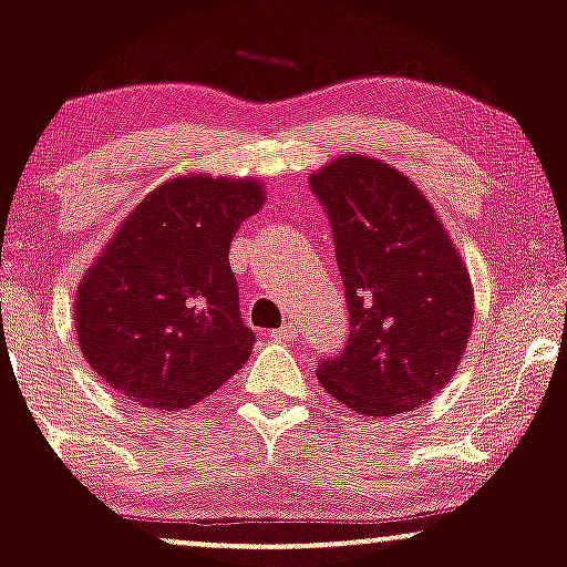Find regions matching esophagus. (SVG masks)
<instances>
[{
	"instance_id": "esophagus-1",
	"label": "esophagus",
	"mask_w": 567,
	"mask_h": 567,
	"mask_svg": "<svg viewBox=\"0 0 567 567\" xmlns=\"http://www.w3.org/2000/svg\"><path fill=\"white\" fill-rule=\"evenodd\" d=\"M269 338H271V341H279V343H288V341H292V338H296V324H292V322H288V324H282V328L271 330V333H269Z\"/></svg>"
}]
</instances>
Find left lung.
<instances>
[{"label":"left lung","instance_id":"1","mask_svg":"<svg viewBox=\"0 0 567 567\" xmlns=\"http://www.w3.org/2000/svg\"><path fill=\"white\" fill-rule=\"evenodd\" d=\"M336 237L351 333L317 368L322 389L368 419L426 405L453 379L474 328V288L432 202L368 154L309 175Z\"/></svg>","mask_w":567,"mask_h":567}]
</instances>
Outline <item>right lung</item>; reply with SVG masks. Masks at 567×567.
Masks as SVG:
<instances>
[{"label":"right lung","mask_w":567,"mask_h":567,"mask_svg":"<svg viewBox=\"0 0 567 567\" xmlns=\"http://www.w3.org/2000/svg\"><path fill=\"white\" fill-rule=\"evenodd\" d=\"M258 178L186 173L143 197L74 298L76 341L116 394L184 410L224 386L250 357L229 247L264 207Z\"/></svg>","instance_id":"1"}]
</instances>
